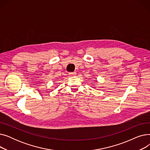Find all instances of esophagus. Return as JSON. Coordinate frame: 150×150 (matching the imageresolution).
<instances>
[{
    "label": "esophagus",
    "mask_w": 150,
    "mask_h": 150,
    "mask_svg": "<svg viewBox=\"0 0 150 150\" xmlns=\"http://www.w3.org/2000/svg\"><path fill=\"white\" fill-rule=\"evenodd\" d=\"M69 74V75H70V76H75V75H76V72H70Z\"/></svg>",
    "instance_id": "1"
}]
</instances>
